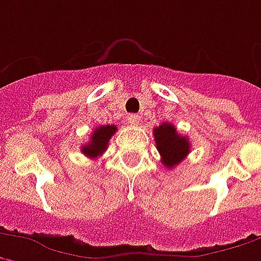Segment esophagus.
<instances>
[{
  "label": "esophagus",
  "instance_id": "obj_1",
  "mask_svg": "<svg viewBox=\"0 0 261 261\" xmlns=\"http://www.w3.org/2000/svg\"><path fill=\"white\" fill-rule=\"evenodd\" d=\"M127 118H128V122L133 124V125H139V124H140V117H139L137 114H130Z\"/></svg>",
  "mask_w": 261,
  "mask_h": 261
}]
</instances>
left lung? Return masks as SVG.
Wrapping results in <instances>:
<instances>
[{
    "mask_svg": "<svg viewBox=\"0 0 261 261\" xmlns=\"http://www.w3.org/2000/svg\"><path fill=\"white\" fill-rule=\"evenodd\" d=\"M156 149L161 153L162 164L166 168H174L184 161V158L190 153V142L186 136L178 134L176 128L169 124L164 122L153 130Z\"/></svg>",
    "mask_w": 261,
    "mask_h": 261,
    "instance_id": "obj_1",
    "label": "left lung"
}]
</instances>
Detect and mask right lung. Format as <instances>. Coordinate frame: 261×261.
Returning <instances> with one entry per match:
<instances>
[{"label":"right lung","mask_w":261,"mask_h":261,"mask_svg":"<svg viewBox=\"0 0 261 261\" xmlns=\"http://www.w3.org/2000/svg\"><path fill=\"white\" fill-rule=\"evenodd\" d=\"M115 125H99L96 130L92 133L90 140L82 146V152L90 159H96L102 153L108 149V143L111 137L115 134Z\"/></svg>","instance_id":"add662e5"}]
</instances>
